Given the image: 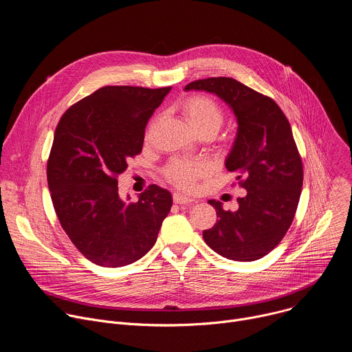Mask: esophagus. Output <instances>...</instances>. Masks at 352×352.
<instances>
[{
    "label": "esophagus",
    "mask_w": 352,
    "mask_h": 352,
    "mask_svg": "<svg viewBox=\"0 0 352 352\" xmlns=\"http://www.w3.org/2000/svg\"><path fill=\"white\" fill-rule=\"evenodd\" d=\"M173 199H174V204H175V205H181V206L189 205V204L192 202L190 197H186V196H184V195H181V193H174Z\"/></svg>",
    "instance_id": "1"
}]
</instances>
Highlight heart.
I'll use <instances>...</instances> for the list:
<instances>
[{"instance_id":"obj_1","label":"heart","mask_w":352,"mask_h":352,"mask_svg":"<svg viewBox=\"0 0 352 352\" xmlns=\"http://www.w3.org/2000/svg\"><path fill=\"white\" fill-rule=\"evenodd\" d=\"M182 111L189 125L196 131L217 132L224 121V111L214 98L205 94L189 96L184 100ZM209 168L205 163L196 160H173L164 170L166 178L182 190H192L196 181L205 177Z\"/></svg>"}]
</instances>
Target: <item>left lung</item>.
I'll return each mask as SVG.
<instances>
[{
    "label": "left lung",
    "instance_id": "left-lung-1",
    "mask_svg": "<svg viewBox=\"0 0 352 352\" xmlns=\"http://www.w3.org/2000/svg\"><path fill=\"white\" fill-rule=\"evenodd\" d=\"M185 90L217 94L238 122L226 168L235 173L246 196L238 197L235 212L209 200L219 220L204 231V239L227 259L258 261L287 234L302 189V160L289 122L273 98L232 78L199 79L188 83Z\"/></svg>",
    "mask_w": 352,
    "mask_h": 352
}]
</instances>
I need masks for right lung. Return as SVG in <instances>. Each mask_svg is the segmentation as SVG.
Here are the masks:
<instances>
[{"label": "right lung", "mask_w": 352, "mask_h": 352, "mask_svg": "<svg viewBox=\"0 0 352 352\" xmlns=\"http://www.w3.org/2000/svg\"><path fill=\"white\" fill-rule=\"evenodd\" d=\"M171 87L104 86L61 117L47 162V182L61 227L97 266L121 267L156 243L173 197L150 185L138 202L118 193V175L142 152L148 118Z\"/></svg>", "instance_id": "right-lung-1"}]
</instances>
